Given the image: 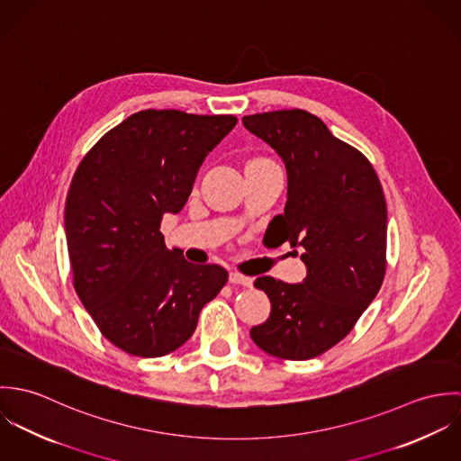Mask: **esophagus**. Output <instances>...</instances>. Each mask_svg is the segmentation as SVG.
Listing matches in <instances>:
<instances>
[{
  "label": "esophagus",
  "instance_id": "esophagus-1",
  "mask_svg": "<svg viewBox=\"0 0 461 461\" xmlns=\"http://www.w3.org/2000/svg\"><path fill=\"white\" fill-rule=\"evenodd\" d=\"M229 282H230V284H240V285H245V287H250V285H252V278L247 276V275H243V273H240V271H230Z\"/></svg>",
  "mask_w": 461,
  "mask_h": 461
}]
</instances>
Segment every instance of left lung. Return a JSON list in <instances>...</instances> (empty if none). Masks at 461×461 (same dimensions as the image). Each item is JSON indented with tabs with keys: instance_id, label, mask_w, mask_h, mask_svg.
<instances>
[{
	"instance_id": "8db88e82",
	"label": "left lung",
	"mask_w": 461,
	"mask_h": 461,
	"mask_svg": "<svg viewBox=\"0 0 461 461\" xmlns=\"http://www.w3.org/2000/svg\"><path fill=\"white\" fill-rule=\"evenodd\" d=\"M243 124L285 163L287 202L267 230L278 245L302 247L307 266L302 284L256 280L271 314L250 335L271 357L309 360L340 342L382 287L387 202L371 161L316 115L278 110L245 115Z\"/></svg>"
}]
</instances>
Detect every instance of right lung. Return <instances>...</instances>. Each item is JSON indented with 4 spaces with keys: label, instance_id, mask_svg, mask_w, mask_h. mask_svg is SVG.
<instances>
[{
    "label": "right lung",
    "instance_id": "obj_1",
    "mask_svg": "<svg viewBox=\"0 0 461 461\" xmlns=\"http://www.w3.org/2000/svg\"><path fill=\"white\" fill-rule=\"evenodd\" d=\"M234 115L141 110L81 159L66 200L74 289L99 331L134 357H163L197 329L202 307L229 280L218 264L168 250L165 212L177 214L203 158Z\"/></svg>",
    "mask_w": 461,
    "mask_h": 461
}]
</instances>
